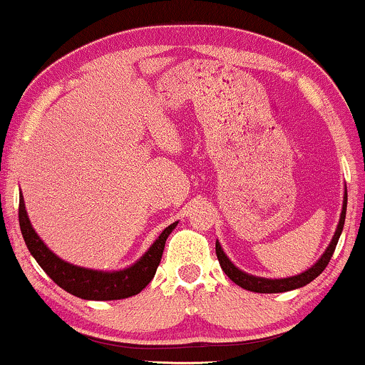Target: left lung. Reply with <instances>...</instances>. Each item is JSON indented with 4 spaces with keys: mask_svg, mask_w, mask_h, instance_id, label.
I'll use <instances>...</instances> for the list:
<instances>
[{
    "mask_svg": "<svg viewBox=\"0 0 365 365\" xmlns=\"http://www.w3.org/2000/svg\"><path fill=\"white\" fill-rule=\"evenodd\" d=\"M345 213H347V192L344 196V206H341V213H340V222L336 225V230L335 235L331 238L330 245L327 247V250L323 252V255L318 259V262L312 265L308 271L298 274V276H292V277H286V279H265V277H257V276H250L240 269L235 267L232 264V260L225 255V252L220 244L217 242V257L220 260V265H222L223 272L227 274L228 277L232 279L235 284H238L240 287H244L247 291L252 292H284V291H292V289H298V287H303L309 284L313 279H317L320 274L325 271V267L330 262L331 255H334L335 247L339 244V238L340 233L344 230V223H345Z\"/></svg>",
    "mask_w": 365,
    "mask_h": 365,
    "instance_id": "left-lung-1",
    "label": "left lung"
}]
</instances>
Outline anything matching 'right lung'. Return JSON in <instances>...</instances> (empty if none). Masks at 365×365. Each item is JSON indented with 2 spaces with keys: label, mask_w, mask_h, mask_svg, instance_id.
<instances>
[{
  "label": "right lung",
  "mask_w": 365,
  "mask_h": 365,
  "mask_svg": "<svg viewBox=\"0 0 365 365\" xmlns=\"http://www.w3.org/2000/svg\"><path fill=\"white\" fill-rule=\"evenodd\" d=\"M18 220H20V230L24 240L29 247L30 254L37 260L40 267L47 272V276L62 289L78 296L81 299L93 301H111V299H125L130 296L138 294L148 282L155 276L157 267H159L162 252L170 232L174 230L178 222L169 225L159 238L152 244L145 254L137 260L133 265L127 269L113 272L94 271V269H84L79 265L69 264L66 260L58 259L47 245L40 240L31 227L29 215L25 210L24 196L20 192V208H18Z\"/></svg>",
  "instance_id": "obj_1"
}]
</instances>
